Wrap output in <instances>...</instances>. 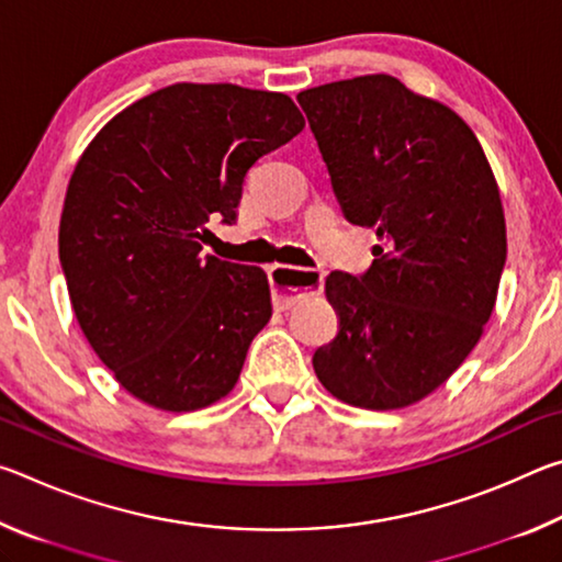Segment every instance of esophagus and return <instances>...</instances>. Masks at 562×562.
I'll return each mask as SVG.
<instances>
[{"instance_id":"esophagus-1","label":"esophagus","mask_w":562,"mask_h":562,"mask_svg":"<svg viewBox=\"0 0 562 562\" xmlns=\"http://www.w3.org/2000/svg\"><path fill=\"white\" fill-rule=\"evenodd\" d=\"M272 284V304L278 312L290 310L304 294H315L325 284V274L307 268H292V265H272L268 270Z\"/></svg>"}]
</instances>
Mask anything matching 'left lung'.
<instances>
[{"instance_id":"obj_1","label":"left lung","mask_w":562,"mask_h":562,"mask_svg":"<svg viewBox=\"0 0 562 562\" xmlns=\"http://www.w3.org/2000/svg\"><path fill=\"white\" fill-rule=\"evenodd\" d=\"M349 223L374 227L364 274L331 272L339 331L312 357L339 402L389 412L436 392L496 307L506 217L459 113L389 74L297 93Z\"/></svg>"}]
</instances>
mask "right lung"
Here are the masks:
<instances>
[{"label": "right lung", "instance_id": "add662e5", "mask_svg": "<svg viewBox=\"0 0 562 562\" xmlns=\"http://www.w3.org/2000/svg\"><path fill=\"white\" fill-rule=\"evenodd\" d=\"M304 128L288 93L173 83L116 113L66 188L59 260L83 337L131 396L195 412L233 392L272 317L268 274L203 255L247 170Z\"/></svg>", "mask_w": 562, "mask_h": 562}]
</instances>
